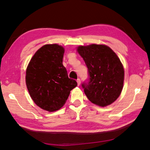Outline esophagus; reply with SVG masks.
I'll return each instance as SVG.
<instances>
[{
    "instance_id": "esophagus-1",
    "label": "esophagus",
    "mask_w": 150,
    "mask_h": 150,
    "mask_svg": "<svg viewBox=\"0 0 150 150\" xmlns=\"http://www.w3.org/2000/svg\"><path fill=\"white\" fill-rule=\"evenodd\" d=\"M77 82L78 86H79L80 84H81V80H80V79H78L77 80Z\"/></svg>"
}]
</instances>
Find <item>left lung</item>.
<instances>
[{"label":"left lung","mask_w":150,"mask_h":150,"mask_svg":"<svg viewBox=\"0 0 150 150\" xmlns=\"http://www.w3.org/2000/svg\"><path fill=\"white\" fill-rule=\"evenodd\" d=\"M77 52L88 68V81L82 84L86 97L101 107L111 104L123 87L124 69L118 56L103 45L80 46Z\"/></svg>","instance_id":"1"}]
</instances>
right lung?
Segmentation results:
<instances>
[{"mask_svg": "<svg viewBox=\"0 0 150 150\" xmlns=\"http://www.w3.org/2000/svg\"><path fill=\"white\" fill-rule=\"evenodd\" d=\"M64 54L62 46L44 45L27 67L25 81L30 96L36 105L48 111L59 110L77 85L75 80L68 77L62 64Z\"/></svg>", "mask_w": 150, "mask_h": 150, "instance_id": "1", "label": "right lung"}]
</instances>
